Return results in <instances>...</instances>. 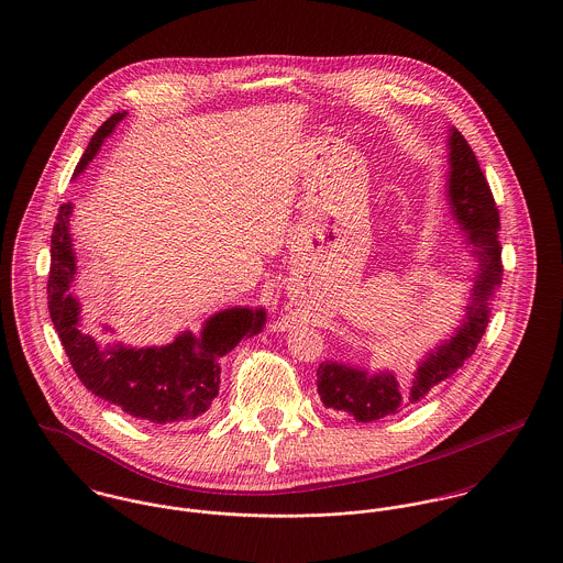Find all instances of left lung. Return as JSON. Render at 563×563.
I'll return each mask as SVG.
<instances>
[{
  "mask_svg": "<svg viewBox=\"0 0 563 563\" xmlns=\"http://www.w3.org/2000/svg\"><path fill=\"white\" fill-rule=\"evenodd\" d=\"M449 150V203L457 223L466 230V242L473 246V253L479 260L473 301L466 308V319L457 327L455 335L444 340L418 364L411 384H401L393 373L371 375L362 368L322 362L317 371L321 401L324 407L353 416L357 422H373L420 401L433 386L449 379L457 368L464 366L482 342L489 321L487 301L489 295L500 286L503 277L498 208L475 152L455 128L451 130Z\"/></svg>",
  "mask_w": 563,
  "mask_h": 563,
  "instance_id": "left-lung-1",
  "label": "left lung"
}]
</instances>
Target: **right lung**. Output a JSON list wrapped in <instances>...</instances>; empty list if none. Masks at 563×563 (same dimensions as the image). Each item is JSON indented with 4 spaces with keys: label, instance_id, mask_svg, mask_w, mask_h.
Here are the masks:
<instances>
[{
    "label": "right lung",
    "instance_id": "right-lung-1",
    "mask_svg": "<svg viewBox=\"0 0 563 563\" xmlns=\"http://www.w3.org/2000/svg\"><path fill=\"white\" fill-rule=\"evenodd\" d=\"M123 117L125 112L112 114L95 132L76 166V175L95 158L103 139L112 134ZM69 214L71 203H63L52 234L47 303L65 353L84 388L152 424L192 420L208 411L221 386V357L244 335H255L264 327V310L232 308L219 312L206 322L201 338L188 331L166 346L128 349L114 344L101 349L92 335L81 333L80 303L69 292L76 275Z\"/></svg>",
    "mask_w": 563,
    "mask_h": 563
}]
</instances>
